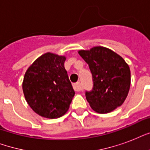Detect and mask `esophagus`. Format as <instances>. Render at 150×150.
Returning a JSON list of instances; mask_svg holds the SVG:
<instances>
[{"label": "esophagus", "mask_w": 150, "mask_h": 150, "mask_svg": "<svg viewBox=\"0 0 150 150\" xmlns=\"http://www.w3.org/2000/svg\"><path fill=\"white\" fill-rule=\"evenodd\" d=\"M73 88H74V89H75V91H76V92H79L82 90V86H81L80 82L75 83V84L73 85Z\"/></svg>", "instance_id": "obj_1"}]
</instances>
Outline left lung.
I'll use <instances>...</instances> for the list:
<instances>
[{
    "mask_svg": "<svg viewBox=\"0 0 150 150\" xmlns=\"http://www.w3.org/2000/svg\"><path fill=\"white\" fill-rule=\"evenodd\" d=\"M79 54L89 64L93 87L86 92L92 109L100 114L113 111L122 105L131 84L129 66L120 55L103 47H95Z\"/></svg>",
    "mask_w": 150,
    "mask_h": 150,
    "instance_id": "left-lung-1",
    "label": "left lung"
}]
</instances>
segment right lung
I'll return each instance as SVG.
<instances>
[{
    "instance_id": "right-lung-1",
    "label": "right lung",
    "mask_w": 150,
    "mask_h": 150,
    "mask_svg": "<svg viewBox=\"0 0 150 150\" xmlns=\"http://www.w3.org/2000/svg\"><path fill=\"white\" fill-rule=\"evenodd\" d=\"M64 56L46 53L25 74L22 90L34 112L47 118H57L68 111L75 91L64 68Z\"/></svg>"
}]
</instances>
